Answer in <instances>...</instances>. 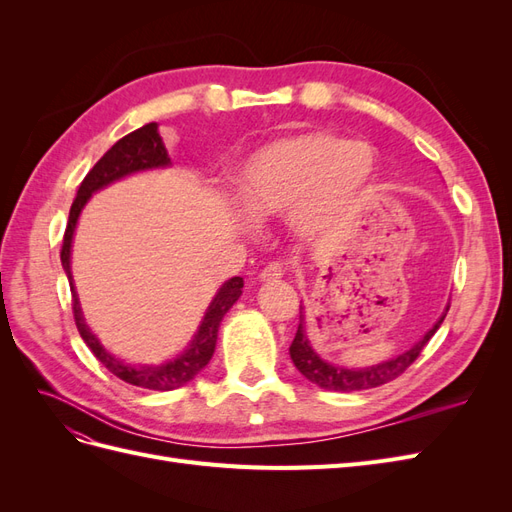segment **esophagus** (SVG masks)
I'll use <instances>...</instances> for the list:
<instances>
[{
	"instance_id": "34e87169",
	"label": "esophagus",
	"mask_w": 512,
	"mask_h": 512,
	"mask_svg": "<svg viewBox=\"0 0 512 512\" xmlns=\"http://www.w3.org/2000/svg\"><path fill=\"white\" fill-rule=\"evenodd\" d=\"M284 273H286V267L282 265V262H269V265L260 271L258 280L260 282H275V280H280Z\"/></svg>"
}]
</instances>
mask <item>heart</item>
<instances>
[{
  "label": "heart",
  "instance_id": "heart-1",
  "mask_svg": "<svg viewBox=\"0 0 512 512\" xmlns=\"http://www.w3.org/2000/svg\"><path fill=\"white\" fill-rule=\"evenodd\" d=\"M376 173L374 147L327 130H309L254 151L245 160L237 194L254 220L288 215L305 237L348 220Z\"/></svg>",
  "mask_w": 512,
  "mask_h": 512
}]
</instances>
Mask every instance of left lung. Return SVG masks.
Segmentation results:
<instances>
[{
    "instance_id": "8db88e82",
    "label": "left lung",
    "mask_w": 512,
    "mask_h": 512,
    "mask_svg": "<svg viewBox=\"0 0 512 512\" xmlns=\"http://www.w3.org/2000/svg\"><path fill=\"white\" fill-rule=\"evenodd\" d=\"M446 312H448V309H446ZM299 318H301V322H299L297 335H294L292 344H290V359H292L294 367H297L309 382L318 384L320 389L350 393V391L376 389V386L391 382L397 376L404 374V371L416 361V356L421 354V350L427 346V342L433 337V333L440 329V324L446 318V314H442V318L436 324H433V329H429L421 342L414 344L410 350L395 356V359H391V361H384V363L371 365V367H365V369H346V367H339V365H331L327 361H322L307 342L305 327H303V312H301Z\"/></svg>"
}]
</instances>
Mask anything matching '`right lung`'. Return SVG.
<instances>
[{
	"label": "right lung",
	"instance_id": "right-lung-1",
	"mask_svg": "<svg viewBox=\"0 0 512 512\" xmlns=\"http://www.w3.org/2000/svg\"><path fill=\"white\" fill-rule=\"evenodd\" d=\"M168 164H170V158H168L166 147L160 138L158 123H147V126L119 138V141L96 162V166L89 170L83 183L79 185V192H76V198L70 207L64 245H61V265H64V271H66L68 282H70V290H72V314H74L76 329H79L83 342L89 346L91 352L96 354V359L108 371H111V374H115L123 382L141 386V389H149V391L179 389V386L188 384L190 380H194L200 374V371H203V367L211 361V356H213L215 342H218V329H220V322H222L224 314L241 297L243 277H232V280H228L218 290V294L213 297L207 314H205L203 322H200V327L190 342L188 350H183L177 359L166 361L164 365H130V363L119 361L117 356L108 352L98 342V337L91 333V329L85 324L81 303H79V294H76L74 284H72L70 250H72V235H74L76 222H79V215L91 194L102 190L104 185L113 183L121 177L138 173V170L160 168V166H168Z\"/></svg>",
	"mask_w": 512,
	"mask_h": 512
}]
</instances>
